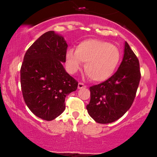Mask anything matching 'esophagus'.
Masks as SVG:
<instances>
[{
    "label": "esophagus",
    "instance_id": "esophagus-1",
    "mask_svg": "<svg viewBox=\"0 0 157 157\" xmlns=\"http://www.w3.org/2000/svg\"><path fill=\"white\" fill-rule=\"evenodd\" d=\"M86 86L85 84H83V83L81 82H79L78 84V89H83V88H86Z\"/></svg>",
    "mask_w": 157,
    "mask_h": 157
}]
</instances>
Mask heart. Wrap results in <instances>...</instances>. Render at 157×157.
<instances>
[{"label": "heart", "mask_w": 157, "mask_h": 157, "mask_svg": "<svg viewBox=\"0 0 157 157\" xmlns=\"http://www.w3.org/2000/svg\"><path fill=\"white\" fill-rule=\"evenodd\" d=\"M121 53L117 46L105 40L88 39L81 42L76 51L66 52V65L70 73L76 72L85 63L86 74L91 80L102 82L114 74L119 66Z\"/></svg>", "instance_id": "b5f03b06"}]
</instances>
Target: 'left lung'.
<instances>
[{
	"instance_id": "8db88e82",
	"label": "left lung",
	"mask_w": 157,
	"mask_h": 157,
	"mask_svg": "<svg viewBox=\"0 0 157 157\" xmlns=\"http://www.w3.org/2000/svg\"><path fill=\"white\" fill-rule=\"evenodd\" d=\"M140 79L138 58L125 42L123 61L117 72L104 82L89 88V114L99 124L117 121L132 106Z\"/></svg>"
}]
</instances>
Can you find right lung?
I'll list each match as a JSON object with an SVG mask.
<instances>
[{
	"label": "right lung",
	"instance_id": "obj_1",
	"mask_svg": "<svg viewBox=\"0 0 157 157\" xmlns=\"http://www.w3.org/2000/svg\"><path fill=\"white\" fill-rule=\"evenodd\" d=\"M68 45L54 31L40 36L25 53L21 86L25 104L36 117L51 121L65 110V98L78 81L64 69Z\"/></svg>",
	"mask_w": 157,
	"mask_h": 157
}]
</instances>
